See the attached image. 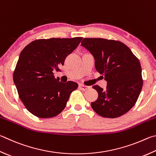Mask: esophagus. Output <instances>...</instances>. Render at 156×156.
Here are the masks:
<instances>
[{"label":"esophagus","instance_id":"obj_1","mask_svg":"<svg viewBox=\"0 0 156 156\" xmlns=\"http://www.w3.org/2000/svg\"><path fill=\"white\" fill-rule=\"evenodd\" d=\"M79 87H80V89L83 90H86L89 89V87L84 85V84H80V85H79Z\"/></svg>","mask_w":156,"mask_h":156}]
</instances>
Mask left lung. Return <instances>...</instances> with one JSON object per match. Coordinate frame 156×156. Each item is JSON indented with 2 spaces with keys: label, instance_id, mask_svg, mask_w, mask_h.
Segmentation results:
<instances>
[{
  "label": "left lung",
  "instance_id": "left-lung-1",
  "mask_svg": "<svg viewBox=\"0 0 156 156\" xmlns=\"http://www.w3.org/2000/svg\"><path fill=\"white\" fill-rule=\"evenodd\" d=\"M81 46L93 56L96 70L107 82L106 89L98 85V100L91 102L93 110L103 117L117 118L134 106L143 87L140 63L128 47L119 41L84 38Z\"/></svg>",
  "mask_w": 156,
  "mask_h": 156
}]
</instances>
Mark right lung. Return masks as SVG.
Here are the masks:
<instances>
[{
  "mask_svg": "<svg viewBox=\"0 0 156 156\" xmlns=\"http://www.w3.org/2000/svg\"><path fill=\"white\" fill-rule=\"evenodd\" d=\"M83 37L37 39L22 50L13 72L19 97L29 111L39 118L55 117L66 108L69 95L78 84L55 78V71Z\"/></svg>",
  "mask_w": 156,
  "mask_h": 156,
  "instance_id": "add662e5",
  "label": "right lung"
}]
</instances>
